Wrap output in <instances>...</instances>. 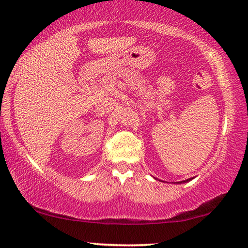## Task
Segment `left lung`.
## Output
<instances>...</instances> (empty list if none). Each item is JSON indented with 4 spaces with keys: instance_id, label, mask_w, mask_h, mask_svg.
<instances>
[{
    "instance_id": "obj_1",
    "label": "left lung",
    "mask_w": 248,
    "mask_h": 248,
    "mask_svg": "<svg viewBox=\"0 0 248 248\" xmlns=\"http://www.w3.org/2000/svg\"><path fill=\"white\" fill-rule=\"evenodd\" d=\"M192 178H188V179H186V180H183V182H178L179 184H182V183H186V182H189V180H191Z\"/></svg>"
}]
</instances>
